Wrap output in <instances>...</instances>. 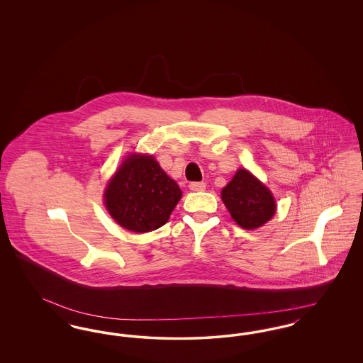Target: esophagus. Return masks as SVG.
<instances>
[{
	"instance_id": "1",
	"label": "esophagus",
	"mask_w": 363,
	"mask_h": 363,
	"mask_svg": "<svg viewBox=\"0 0 363 363\" xmlns=\"http://www.w3.org/2000/svg\"><path fill=\"white\" fill-rule=\"evenodd\" d=\"M189 189L191 191H203L206 189V184L204 182H190Z\"/></svg>"
}]
</instances>
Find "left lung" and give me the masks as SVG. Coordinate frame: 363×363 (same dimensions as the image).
I'll list each match as a JSON object with an SVG mask.
<instances>
[{"mask_svg":"<svg viewBox=\"0 0 363 363\" xmlns=\"http://www.w3.org/2000/svg\"><path fill=\"white\" fill-rule=\"evenodd\" d=\"M222 200L231 218L242 228L253 230L267 223L275 213L272 193L247 170H238L222 190Z\"/></svg>","mask_w":363,"mask_h":363,"instance_id":"left-lung-1","label":"left lung"}]
</instances>
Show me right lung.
<instances>
[{
	"instance_id": "obj_1",
	"label": "right lung",
	"mask_w": 363,
	"mask_h": 363,
	"mask_svg": "<svg viewBox=\"0 0 363 363\" xmlns=\"http://www.w3.org/2000/svg\"><path fill=\"white\" fill-rule=\"evenodd\" d=\"M182 191L154 156H129L104 191L106 208L126 230L148 233L167 223Z\"/></svg>"
}]
</instances>
